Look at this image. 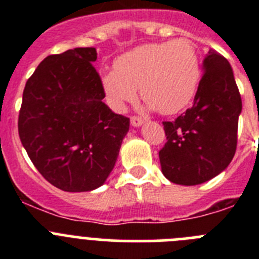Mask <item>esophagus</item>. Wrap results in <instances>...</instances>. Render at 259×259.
<instances>
[{
  "label": "esophagus",
  "mask_w": 259,
  "mask_h": 259,
  "mask_svg": "<svg viewBox=\"0 0 259 259\" xmlns=\"http://www.w3.org/2000/svg\"><path fill=\"white\" fill-rule=\"evenodd\" d=\"M144 123V119L141 116H131V124L134 127H139Z\"/></svg>",
  "instance_id": "obj_1"
}]
</instances>
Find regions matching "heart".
<instances>
[{"mask_svg":"<svg viewBox=\"0 0 259 259\" xmlns=\"http://www.w3.org/2000/svg\"><path fill=\"white\" fill-rule=\"evenodd\" d=\"M200 80V57L187 38L134 48L115 59L114 71L101 75L102 89L113 109L124 110L136 100L139 88L144 101L163 115L188 106Z\"/></svg>","mask_w":259,"mask_h":259,"instance_id":"1","label":"heart"}]
</instances>
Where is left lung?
Here are the masks:
<instances>
[{"instance_id":"obj_1","label":"left lung","mask_w":259,"mask_h":259,"mask_svg":"<svg viewBox=\"0 0 259 259\" xmlns=\"http://www.w3.org/2000/svg\"><path fill=\"white\" fill-rule=\"evenodd\" d=\"M241 96L230 63L210 49L194 102L174 122H163L166 144L159 150L170 182L197 185L221 174L237 146Z\"/></svg>"}]
</instances>
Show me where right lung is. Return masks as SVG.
<instances>
[{
	"mask_svg": "<svg viewBox=\"0 0 259 259\" xmlns=\"http://www.w3.org/2000/svg\"><path fill=\"white\" fill-rule=\"evenodd\" d=\"M96 59L95 48L48 56L23 91L20 141L38 172L66 192L101 187L130 128L105 105Z\"/></svg>",
	"mask_w": 259,
	"mask_h": 259,
	"instance_id": "1",
	"label": "right lung"
}]
</instances>
